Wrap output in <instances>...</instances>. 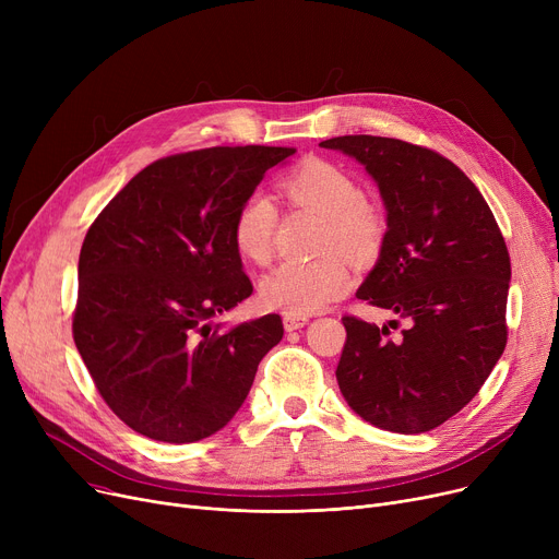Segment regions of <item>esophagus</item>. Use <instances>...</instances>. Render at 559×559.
<instances>
[{
	"instance_id": "obj_1",
	"label": "esophagus",
	"mask_w": 559,
	"mask_h": 559,
	"mask_svg": "<svg viewBox=\"0 0 559 559\" xmlns=\"http://www.w3.org/2000/svg\"><path fill=\"white\" fill-rule=\"evenodd\" d=\"M308 324V317H304V314H283V326H285V331H299V329H304Z\"/></svg>"
}]
</instances>
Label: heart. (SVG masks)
I'll return each instance as SVG.
<instances>
[{
	"label": "heart",
	"instance_id": "1",
	"mask_svg": "<svg viewBox=\"0 0 559 559\" xmlns=\"http://www.w3.org/2000/svg\"><path fill=\"white\" fill-rule=\"evenodd\" d=\"M283 192L297 205L324 215V249L340 245L356 255H371L383 242V215L362 197L358 181L342 167L319 158L306 160L285 176ZM274 228L276 209L272 199L253 192L235 211L233 245L245 260L267 264L274 253ZM348 283L350 262L333 249L314 260H283L276 264L260 283V299L264 306L287 314H310L335 301Z\"/></svg>",
	"mask_w": 559,
	"mask_h": 559
}]
</instances>
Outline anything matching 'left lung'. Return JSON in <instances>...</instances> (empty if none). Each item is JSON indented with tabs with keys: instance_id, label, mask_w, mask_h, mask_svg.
Here are the masks:
<instances>
[{
	"instance_id": "obj_1",
	"label": "left lung",
	"mask_w": 559,
	"mask_h": 559,
	"mask_svg": "<svg viewBox=\"0 0 559 559\" xmlns=\"http://www.w3.org/2000/svg\"><path fill=\"white\" fill-rule=\"evenodd\" d=\"M319 144L354 156L378 183L388 233L358 299L407 321L392 337L388 326L342 317L340 390L378 428L432 430L480 392L506 350V238L474 181L428 146L380 135Z\"/></svg>"
}]
</instances>
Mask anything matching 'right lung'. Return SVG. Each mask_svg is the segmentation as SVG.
Returning <instances> with one entry per match:
<instances>
[{
    "label": "right lung",
    "instance_id": "obj_1",
    "mask_svg": "<svg viewBox=\"0 0 559 559\" xmlns=\"http://www.w3.org/2000/svg\"><path fill=\"white\" fill-rule=\"evenodd\" d=\"M292 146H211L146 165L85 233L72 335L106 405L135 432L188 444L224 428L278 314L228 329L213 317L251 297L230 224Z\"/></svg>",
    "mask_w": 559,
    "mask_h": 559
}]
</instances>
